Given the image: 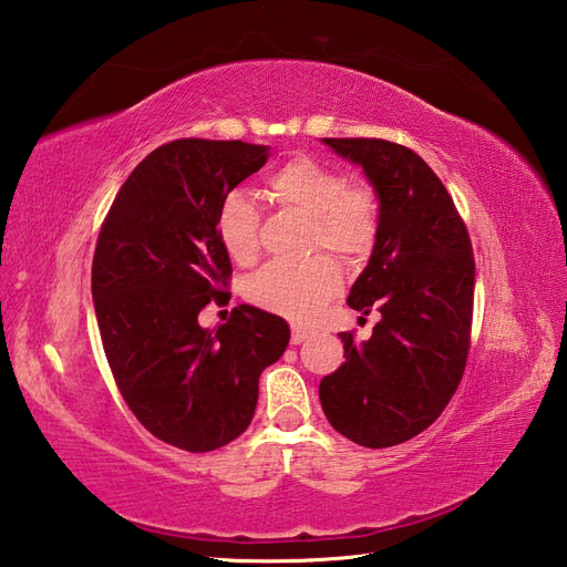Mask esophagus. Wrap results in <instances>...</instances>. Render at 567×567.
Instances as JSON below:
<instances>
[{
  "label": "esophagus",
  "instance_id": "34e87169",
  "mask_svg": "<svg viewBox=\"0 0 567 567\" xmlns=\"http://www.w3.org/2000/svg\"><path fill=\"white\" fill-rule=\"evenodd\" d=\"M310 334H312V330H308V327L293 324V330H291V344H303Z\"/></svg>",
  "mask_w": 567,
  "mask_h": 567
}]
</instances>
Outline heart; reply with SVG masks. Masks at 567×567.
Segmentation results:
<instances>
[{"mask_svg":"<svg viewBox=\"0 0 567 567\" xmlns=\"http://www.w3.org/2000/svg\"><path fill=\"white\" fill-rule=\"evenodd\" d=\"M267 188L279 206L312 218V249L324 247L349 259L369 255L379 233V206L367 186H349L342 172L318 159L293 157L271 174ZM216 228L223 249L235 261L257 255L259 216L243 192L223 198ZM339 286L342 276L330 257H312L303 264L271 261L249 276L247 298L288 320L308 322Z\"/></svg>","mask_w":567,"mask_h":567,"instance_id":"obj_1","label":"heart"}]
</instances>
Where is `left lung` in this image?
<instances>
[{"label":"left lung","instance_id":"8db88e82","mask_svg":"<svg viewBox=\"0 0 567 567\" xmlns=\"http://www.w3.org/2000/svg\"><path fill=\"white\" fill-rule=\"evenodd\" d=\"M357 165L379 200V233L349 308L381 310L373 334L339 332L347 361L320 381L324 417L359 446L424 432L456 393L468 359L475 261L446 186L412 150L375 137H320Z\"/></svg>","mask_w":567,"mask_h":567}]
</instances>
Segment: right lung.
I'll use <instances>...</instances> for the list:
<instances>
[{"mask_svg": "<svg viewBox=\"0 0 567 567\" xmlns=\"http://www.w3.org/2000/svg\"><path fill=\"white\" fill-rule=\"evenodd\" d=\"M267 159V145L243 141L162 145L131 172L99 233L92 298L113 379L150 434L192 454L247 430L259 375L291 339L284 318L251 306L213 330L198 324L210 300H230L218 208Z\"/></svg>", "mask_w": 567, "mask_h": 567, "instance_id": "1", "label": "right lung"}]
</instances>
